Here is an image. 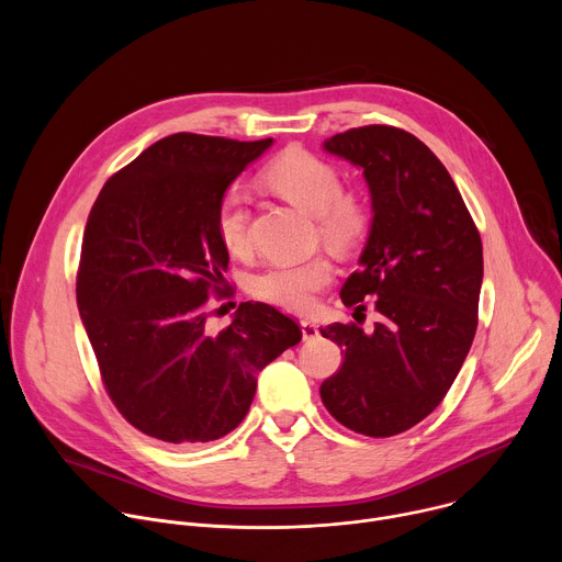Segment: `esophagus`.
<instances>
[{"label":"esophagus","mask_w":562,"mask_h":562,"mask_svg":"<svg viewBox=\"0 0 562 562\" xmlns=\"http://www.w3.org/2000/svg\"><path fill=\"white\" fill-rule=\"evenodd\" d=\"M300 329H302V338L304 340L317 338V327L313 323H308V319H300Z\"/></svg>","instance_id":"34e87169"}]
</instances>
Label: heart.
<instances>
[{
	"instance_id": "obj_1",
	"label": "heart",
	"mask_w": 562,
	"mask_h": 562,
	"mask_svg": "<svg viewBox=\"0 0 562 562\" xmlns=\"http://www.w3.org/2000/svg\"><path fill=\"white\" fill-rule=\"evenodd\" d=\"M265 180L295 206L315 215L317 231L336 247H351L364 233L369 209L353 191H342L340 171L319 155L291 146L265 169ZM215 231L226 251L249 249V206L243 189H228L215 213ZM334 278V265L317 254L302 262H278L251 276L249 291L286 311H308Z\"/></svg>"
}]
</instances>
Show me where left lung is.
Wrapping results in <instances>:
<instances>
[{
    "label": "left lung",
    "instance_id": "1",
    "mask_svg": "<svg viewBox=\"0 0 562 562\" xmlns=\"http://www.w3.org/2000/svg\"><path fill=\"white\" fill-rule=\"evenodd\" d=\"M362 169L373 224L345 306L378 323L319 329L342 349V367L319 384L327 412L347 429L397 436L425 420L451 389L475 336L483 243L440 159L416 135L369 124L325 142Z\"/></svg>",
    "mask_w": 562,
    "mask_h": 562
}]
</instances>
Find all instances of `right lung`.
<instances>
[{"label": "right lung", "instance_id": "add662e5", "mask_svg": "<svg viewBox=\"0 0 562 562\" xmlns=\"http://www.w3.org/2000/svg\"><path fill=\"white\" fill-rule=\"evenodd\" d=\"M176 133L109 178L85 228L77 306L122 418L171 445L211 442L245 420L258 373L297 345L295 319L243 302L206 331L228 251L215 231L226 187L271 146Z\"/></svg>", "mask_w": 562, "mask_h": 562}]
</instances>
